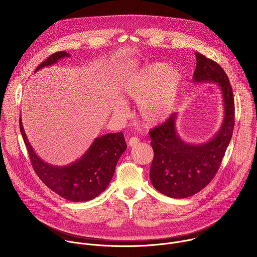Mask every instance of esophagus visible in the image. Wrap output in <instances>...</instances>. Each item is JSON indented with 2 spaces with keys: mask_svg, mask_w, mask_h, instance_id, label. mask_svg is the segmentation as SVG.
Instances as JSON below:
<instances>
[{
  "mask_svg": "<svg viewBox=\"0 0 257 257\" xmlns=\"http://www.w3.org/2000/svg\"><path fill=\"white\" fill-rule=\"evenodd\" d=\"M138 142H139V139L137 137H131L128 141V145L129 146H135L136 144H138Z\"/></svg>",
  "mask_w": 257,
  "mask_h": 257,
  "instance_id": "obj_1",
  "label": "esophagus"
}]
</instances>
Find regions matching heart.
Returning <instances> with one entry per match:
<instances>
[{
  "mask_svg": "<svg viewBox=\"0 0 257 257\" xmlns=\"http://www.w3.org/2000/svg\"><path fill=\"white\" fill-rule=\"evenodd\" d=\"M179 73L170 69L168 64L153 63L146 65L126 77L119 87V98L137 103L140 122L155 127L166 122L174 112L181 87ZM117 116L125 114L123 103L115 105Z\"/></svg>",
  "mask_w": 257,
  "mask_h": 257,
  "instance_id": "obj_1",
  "label": "heart"
}]
</instances>
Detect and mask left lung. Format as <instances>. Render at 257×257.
Segmentation results:
<instances>
[{"mask_svg": "<svg viewBox=\"0 0 257 257\" xmlns=\"http://www.w3.org/2000/svg\"><path fill=\"white\" fill-rule=\"evenodd\" d=\"M195 56L193 81L218 86L224 101V119L213 137L201 144L188 143L180 136L176 125L178 113L150 131L155 154L151 181L159 192L172 198L192 196L209 184L225 156L235 124L233 91L225 71L203 55L195 53Z\"/></svg>", "mask_w": 257, "mask_h": 257, "instance_id": "left-lung-1", "label": "left lung"}]
</instances>
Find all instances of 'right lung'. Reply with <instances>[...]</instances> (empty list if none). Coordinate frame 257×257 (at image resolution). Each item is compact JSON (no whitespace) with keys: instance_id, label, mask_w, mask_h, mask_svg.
<instances>
[{"instance_id":"add662e5","label":"right lung","mask_w":257,"mask_h":257,"mask_svg":"<svg viewBox=\"0 0 257 257\" xmlns=\"http://www.w3.org/2000/svg\"><path fill=\"white\" fill-rule=\"evenodd\" d=\"M66 57H70L66 52L55 53L36 68L35 72ZM19 125L35 173L55 193L73 202L88 201L103 192L114 176L120 157L127 149L122 132L108 133L96 137L85 154L75 162L67 166H53L43 161L33 151L25 134L21 116Z\"/></svg>"}]
</instances>
